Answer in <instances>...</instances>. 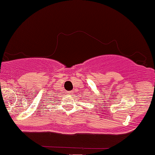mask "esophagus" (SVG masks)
Returning a JSON list of instances; mask_svg holds the SVG:
<instances>
[{"label":"esophagus","mask_w":155,"mask_h":155,"mask_svg":"<svg viewBox=\"0 0 155 155\" xmlns=\"http://www.w3.org/2000/svg\"><path fill=\"white\" fill-rule=\"evenodd\" d=\"M68 93H69V94H71L72 92H68Z\"/></svg>","instance_id":"34e87169"}]
</instances>
